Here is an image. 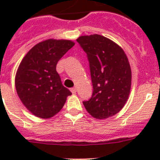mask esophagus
<instances>
[{"label": "esophagus", "instance_id": "1", "mask_svg": "<svg viewBox=\"0 0 160 160\" xmlns=\"http://www.w3.org/2000/svg\"><path fill=\"white\" fill-rule=\"evenodd\" d=\"M70 91H71L73 94H75L76 91H77V89H76V87H73V88L70 89Z\"/></svg>", "mask_w": 160, "mask_h": 160}]
</instances>
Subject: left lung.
Segmentation results:
<instances>
[{"label":"left lung","instance_id":"obj_1","mask_svg":"<svg viewBox=\"0 0 160 160\" xmlns=\"http://www.w3.org/2000/svg\"><path fill=\"white\" fill-rule=\"evenodd\" d=\"M77 42L87 53L93 85L92 96L83 105L96 118L113 116L124 107L130 94L128 57L122 48L101 35L79 37Z\"/></svg>","mask_w":160,"mask_h":160}]
</instances>
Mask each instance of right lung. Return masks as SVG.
<instances>
[{
    "label": "right lung",
    "instance_id": "1",
    "mask_svg": "<svg viewBox=\"0 0 160 160\" xmlns=\"http://www.w3.org/2000/svg\"><path fill=\"white\" fill-rule=\"evenodd\" d=\"M74 46L69 40H49L37 44L18 67L15 85L20 99L31 113L42 118L61 111L71 92L56 70L57 63Z\"/></svg>",
    "mask_w": 160,
    "mask_h": 160
}]
</instances>
